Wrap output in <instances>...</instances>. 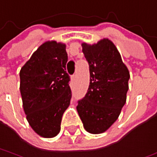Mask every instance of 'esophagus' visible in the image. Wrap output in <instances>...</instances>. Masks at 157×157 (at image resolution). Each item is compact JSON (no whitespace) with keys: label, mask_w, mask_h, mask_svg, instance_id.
I'll use <instances>...</instances> for the list:
<instances>
[{"label":"esophagus","mask_w":157,"mask_h":157,"mask_svg":"<svg viewBox=\"0 0 157 157\" xmlns=\"http://www.w3.org/2000/svg\"><path fill=\"white\" fill-rule=\"evenodd\" d=\"M76 80H77L76 74H75V75H72V76H71V81H72L73 83H75V82H76Z\"/></svg>","instance_id":"esophagus-1"}]
</instances>
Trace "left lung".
Listing matches in <instances>:
<instances>
[{
    "label": "left lung",
    "instance_id": "left-lung-1",
    "mask_svg": "<svg viewBox=\"0 0 157 157\" xmlns=\"http://www.w3.org/2000/svg\"><path fill=\"white\" fill-rule=\"evenodd\" d=\"M82 52L89 64L90 85L86 96L78 101L77 110L86 131L99 134L120 115L129 90L130 72L108 39L94 45L83 43Z\"/></svg>",
    "mask_w": 157,
    "mask_h": 157
}]
</instances>
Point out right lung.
<instances>
[{
  "instance_id": "1",
  "label": "right lung",
  "mask_w": 157,
  "mask_h": 157,
  "mask_svg": "<svg viewBox=\"0 0 157 157\" xmlns=\"http://www.w3.org/2000/svg\"><path fill=\"white\" fill-rule=\"evenodd\" d=\"M67 60L65 44L47 41L33 53L20 71V90L27 122L43 137L59 133L62 116L70 105Z\"/></svg>"
}]
</instances>
